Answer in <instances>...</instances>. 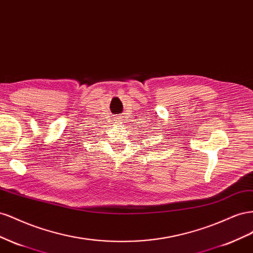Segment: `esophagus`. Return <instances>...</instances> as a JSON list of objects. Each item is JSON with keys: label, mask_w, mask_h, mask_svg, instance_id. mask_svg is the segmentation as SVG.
I'll return each mask as SVG.
<instances>
[{"label": "esophagus", "mask_w": 253, "mask_h": 253, "mask_svg": "<svg viewBox=\"0 0 253 253\" xmlns=\"http://www.w3.org/2000/svg\"><path fill=\"white\" fill-rule=\"evenodd\" d=\"M118 121H120V119H119V120H118Z\"/></svg>", "instance_id": "1"}]
</instances>
